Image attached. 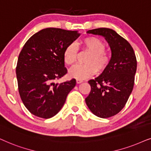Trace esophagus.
I'll list each match as a JSON object with an SVG mask.
<instances>
[{
	"instance_id": "esophagus-1",
	"label": "esophagus",
	"mask_w": 151,
	"mask_h": 151,
	"mask_svg": "<svg viewBox=\"0 0 151 151\" xmlns=\"http://www.w3.org/2000/svg\"><path fill=\"white\" fill-rule=\"evenodd\" d=\"M82 82H83V81H82V80H79V79H77V84H79V83H82Z\"/></svg>"
}]
</instances>
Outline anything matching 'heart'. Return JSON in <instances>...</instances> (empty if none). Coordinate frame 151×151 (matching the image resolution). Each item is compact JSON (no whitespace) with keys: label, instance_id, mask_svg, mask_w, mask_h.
I'll use <instances>...</instances> for the list:
<instances>
[{"label":"heart","instance_id":"b5f03b06","mask_svg":"<svg viewBox=\"0 0 151 151\" xmlns=\"http://www.w3.org/2000/svg\"><path fill=\"white\" fill-rule=\"evenodd\" d=\"M83 48L90 52L86 59V64L77 65L69 71V77L73 79L83 80L92 77L96 72H102L108 68L111 55L105 50L106 44L99 38L88 37L81 41ZM78 47L72 43L65 48L63 52V61L68 65H72L77 60Z\"/></svg>","mask_w":151,"mask_h":151}]
</instances>
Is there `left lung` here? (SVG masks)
Masks as SVG:
<instances>
[{"instance_id":"left-lung-1","label":"left lung","mask_w":151,"mask_h":151,"mask_svg":"<svg viewBox=\"0 0 151 151\" xmlns=\"http://www.w3.org/2000/svg\"><path fill=\"white\" fill-rule=\"evenodd\" d=\"M87 33L105 38L112 56L108 68L99 77L88 81L91 90L86 103L96 116L110 117L123 109L133 89L137 70L135 54L130 44L113 29L97 28Z\"/></svg>"}]
</instances>
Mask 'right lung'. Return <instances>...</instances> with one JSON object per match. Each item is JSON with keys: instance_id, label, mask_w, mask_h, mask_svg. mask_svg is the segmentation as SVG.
<instances>
[{"instance_id": "1", "label": "right lung", "mask_w": 151, "mask_h": 151, "mask_svg": "<svg viewBox=\"0 0 151 151\" xmlns=\"http://www.w3.org/2000/svg\"><path fill=\"white\" fill-rule=\"evenodd\" d=\"M80 36L77 31L45 28L32 36L20 52L16 68L20 96L34 115L49 119L56 115L76 85L72 79L54 81L67 73L63 52Z\"/></svg>"}]
</instances>
